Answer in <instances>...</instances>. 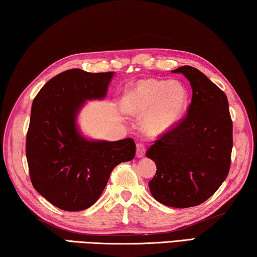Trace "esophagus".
<instances>
[{"label":"esophagus","mask_w":257,"mask_h":257,"mask_svg":"<svg viewBox=\"0 0 257 257\" xmlns=\"http://www.w3.org/2000/svg\"><path fill=\"white\" fill-rule=\"evenodd\" d=\"M146 155V148L144 145L138 144L137 145V157L138 158H142Z\"/></svg>","instance_id":"1"}]
</instances>
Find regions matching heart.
<instances>
[{
    "instance_id": "b5f03b06",
    "label": "heart",
    "mask_w": 257,
    "mask_h": 257,
    "mask_svg": "<svg viewBox=\"0 0 257 257\" xmlns=\"http://www.w3.org/2000/svg\"><path fill=\"white\" fill-rule=\"evenodd\" d=\"M121 107L126 115L143 117L142 130L161 137L180 124L189 107V92L179 81L141 78L125 91Z\"/></svg>"
}]
</instances>
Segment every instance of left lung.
I'll use <instances>...</instances> for the list:
<instances>
[{"label":"left lung","instance_id":"left-lung-1","mask_svg":"<svg viewBox=\"0 0 257 257\" xmlns=\"http://www.w3.org/2000/svg\"><path fill=\"white\" fill-rule=\"evenodd\" d=\"M172 73L187 77L192 99L186 118L147 150L157 166L149 189L161 204L188 208L207 200L228 176L232 121L228 98L205 74L191 66Z\"/></svg>","mask_w":257,"mask_h":257}]
</instances>
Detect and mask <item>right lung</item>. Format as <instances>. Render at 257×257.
<instances>
[{"label": "right lung", "instance_id": "obj_1", "mask_svg": "<svg viewBox=\"0 0 257 257\" xmlns=\"http://www.w3.org/2000/svg\"><path fill=\"white\" fill-rule=\"evenodd\" d=\"M113 76V71L66 70L50 79L33 101L26 140L29 175L35 190L64 211L91 207L113 167L136 156L133 139L95 140L78 126L83 107L106 98Z\"/></svg>", "mask_w": 257, "mask_h": 257}]
</instances>
